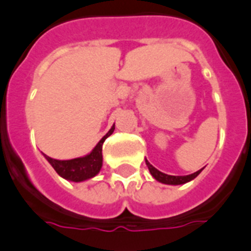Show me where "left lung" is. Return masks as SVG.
Here are the masks:
<instances>
[{
    "label": "left lung",
    "mask_w": 251,
    "mask_h": 251,
    "mask_svg": "<svg viewBox=\"0 0 251 251\" xmlns=\"http://www.w3.org/2000/svg\"><path fill=\"white\" fill-rule=\"evenodd\" d=\"M145 163H147L148 168H149L150 174H151L152 177L155 178L158 182L164 183V184H173V186H177V184H184V183L189 182V180L195 179L198 174L202 172V169H200V171H197L196 173L188 174V176H168V174L162 173V172L158 171L156 168L152 167V165L148 162L147 159H145Z\"/></svg>",
    "instance_id": "obj_1"
}]
</instances>
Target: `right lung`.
Segmentation results:
<instances>
[{
    "label": "right lung",
    "instance_id": "1",
    "mask_svg": "<svg viewBox=\"0 0 251 251\" xmlns=\"http://www.w3.org/2000/svg\"><path fill=\"white\" fill-rule=\"evenodd\" d=\"M115 130V125L110 128V131L104 135L99 141V144L93 148V150L88 155L80 156V158L71 159V160H58L50 156L44 155L55 172L67 180L72 182H82L89 178H93L99 174L102 168V145L103 141L110 136Z\"/></svg>",
    "mask_w": 251,
    "mask_h": 251
}]
</instances>
